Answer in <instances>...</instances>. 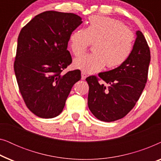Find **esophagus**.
Listing matches in <instances>:
<instances>
[{
    "label": "esophagus",
    "instance_id": "34e87169",
    "mask_svg": "<svg viewBox=\"0 0 161 161\" xmlns=\"http://www.w3.org/2000/svg\"><path fill=\"white\" fill-rule=\"evenodd\" d=\"M86 77H87V75L85 72L83 71L81 72V79H82V80H85V79L86 78Z\"/></svg>",
    "mask_w": 161,
    "mask_h": 161
}]
</instances>
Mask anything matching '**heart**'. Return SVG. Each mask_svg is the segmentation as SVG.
Instances as JSON below:
<instances>
[{"mask_svg":"<svg viewBox=\"0 0 161 161\" xmlns=\"http://www.w3.org/2000/svg\"><path fill=\"white\" fill-rule=\"evenodd\" d=\"M134 34L120 21L104 16L90 17L86 29H77L70 34L69 47L75 56L86 52L93 43L89 55L74 60L77 69L88 73L100 71L105 65L115 68L127 60L133 48Z\"/></svg>","mask_w":161,"mask_h":161,"instance_id":"b5f03b06","label":"heart"}]
</instances>
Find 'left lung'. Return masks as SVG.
Masks as SVG:
<instances>
[{
    "instance_id": "1",
    "label": "left lung",
    "mask_w": 161,
    "mask_h": 161,
    "mask_svg": "<svg viewBox=\"0 0 161 161\" xmlns=\"http://www.w3.org/2000/svg\"><path fill=\"white\" fill-rule=\"evenodd\" d=\"M130 55L122 64L86 78L88 106L97 119L110 122L127 115L139 99L147 80L150 50L140 31ZM100 79L101 82H98Z\"/></svg>"
}]
</instances>
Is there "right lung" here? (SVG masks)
<instances>
[{
    "instance_id": "1",
    "label": "right lung",
    "mask_w": 161,
    "mask_h": 161,
    "mask_svg": "<svg viewBox=\"0 0 161 161\" xmlns=\"http://www.w3.org/2000/svg\"><path fill=\"white\" fill-rule=\"evenodd\" d=\"M82 18L72 13L47 11L24 26L17 39L14 72L28 108L43 119L62 112L72 87L80 80L79 69L62 74L72 63L69 36Z\"/></svg>"
}]
</instances>
